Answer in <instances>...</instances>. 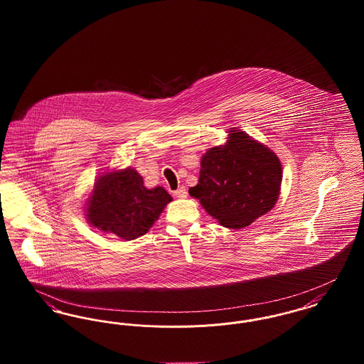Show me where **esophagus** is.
<instances>
[{"mask_svg": "<svg viewBox=\"0 0 364 364\" xmlns=\"http://www.w3.org/2000/svg\"><path fill=\"white\" fill-rule=\"evenodd\" d=\"M187 195H188V192L184 187H180L178 190L174 191V196L178 199H184V198H187Z\"/></svg>", "mask_w": 364, "mask_h": 364, "instance_id": "1", "label": "esophagus"}]
</instances>
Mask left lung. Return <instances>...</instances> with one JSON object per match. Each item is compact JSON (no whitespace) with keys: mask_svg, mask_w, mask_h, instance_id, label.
Wrapping results in <instances>:
<instances>
[{"mask_svg":"<svg viewBox=\"0 0 364 364\" xmlns=\"http://www.w3.org/2000/svg\"><path fill=\"white\" fill-rule=\"evenodd\" d=\"M281 180L276 153L230 128L225 144L202 156L199 181L188 192L221 225L242 229L274 208Z\"/></svg>","mask_w":364,"mask_h":364,"instance_id":"left-lung-1","label":"left lung"}]
</instances>
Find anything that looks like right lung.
I'll list each match as a JSON object with an SVG mask.
<instances>
[{"instance_id": "obj_1", "label": "right lung", "mask_w": 364, "mask_h": 364, "mask_svg": "<svg viewBox=\"0 0 364 364\" xmlns=\"http://www.w3.org/2000/svg\"><path fill=\"white\" fill-rule=\"evenodd\" d=\"M172 196L162 187L147 190L132 168L101 174L86 203L88 224L122 240H135L154 225Z\"/></svg>"}]
</instances>
